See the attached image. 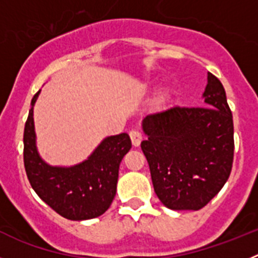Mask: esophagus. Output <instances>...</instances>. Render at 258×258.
<instances>
[{
  "label": "esophagus",
  "instance_id": "esophagus-1",
  "mask_svg": "<svg viewBox=\"0 0 258 258\" xmlns=\"http://www.w3.org/2000/svg\"><path fill=\"white\" fill-rule=\"evenodd\" d=\"M129 136H131L132 143H133L134 147H138V146L141 145V142H142V140H143L142 134H141L138 131H132L131 133H129Z\"/></svg>",
  "mask_w": 258,
  "mask_h": 258
}]
</instances>
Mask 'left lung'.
<instances>
[{
  "instance_id": "1",
  "label": "left lung",
  "mask_w": 258,
  "mask_h": 258,
  "mask_svg": "<svg viewBox=\"0 0 258 258\" xmlns=\"http://www.w3.org/2000/svg\"><path fill=\"white\" fill-rule=\"evenodd\" d=\"M207 107H173L142 120L141 149L157 198L173 211H198L226 183L234 159V124L226 93L208 72Z\"/></svg>"
}]
</instances>
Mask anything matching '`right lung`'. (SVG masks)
Segmentation results:
<instances>
[{"mask_svg":"<svg viewBox=\"0 0 258 258\" xmlns=\"http://www.w3.org/2000/svg\"><path fill=\"white\" fill-rule=\"evenodd\" d=\"M32 98L24 126V166L32 188L61 217L72 221L99 217L109 208L117 187L118 168L132 149L126 133L107 137L86 160L71 166L50 165L40 156L36 145Z\"/></svg>","mask_w":258,"mask_h":258,"instance_id":"right-lung-1","label":"right lung"}]
</instances>
